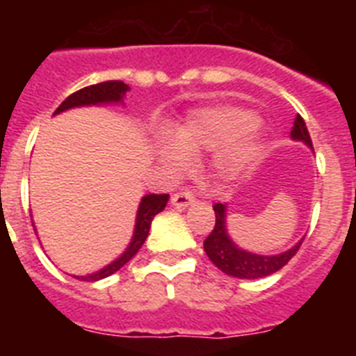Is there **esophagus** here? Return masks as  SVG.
<instances>
[{
	"label": "esophagus",
	"instance_id": "1",
	"mask_svg": "<svg viewBox=\"0 0 356 356\" xmlns=\"http://www.w3.org/2000/svg\"><path fill=\"white\" fill-rule=\"evenodd\" d=\"M171 203L175 207H178V209H185V207H188L191 203H194V194L188 193V191H180V193L172 194Z\"/></svg>",
	"mask_w": 356,
	"mask_h": 356
}]
</instances>
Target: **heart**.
Segmentation results:
<instances>
[{"label": "heart", "mask_w": 356, "mask_h": 356, "mask_svg": "<svg viewBox=\"0 0 356 356\" xmlns=\"http://www.w3.org/2000/svg\"><path fill=\"white\" fill-rule=\"evenodd\" d=\"M216 168L222 178H235L246 171L262 151L254 112L238 106H210L188 115L172 130V140L159 144V156L172 171H184L191 159L217 149Z\"/></svg>", "instance_id": "1"}]
</instances>
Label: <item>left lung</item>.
<instances>
[{
	"label": "left lung",
	"mask_w": 356,
	"mask_h": 356,
	"mask_svg": "<svg viewBox=\"0 0 356 356\" xmlns=\"http://www.w3.org/2000/svg\"><path fill=\"white\" fill-rule=\"evenodd\" d=\"M291 137L296 140H301L307 146L312 147V139L307 130L303 118L300 114L296 115L294 127L291 130ZM213 212H216V225L213 229L210 232L209 237L203 242L205 253L209 254V259L216 264L222 273L235 278H244V280H254V278H264L273 273L280 271L289 260L298 253L301 242L300 241L294 248L282 254H273V257H264V254H254L248 253V251L241 250L232 242V238L226 234V222H225V213L226 205L222 203H216L213 205Z\"/></svg>",
	"instance_id": "1"
}]
</instances>
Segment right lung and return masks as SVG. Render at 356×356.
Instances as JSON below:
<instances>
[{"label": "right lung", "mask_w": 356, "mask_h": 356, "mask_svg": "<svg viewBox=\"0 0 356 356\" xmlns=\"http://www.w3.org/2000/svg\"><path fill=\"white\" fill-rule=\"evenodd\" d=\"M128 89H130V87H128L124 81H119V80H108V81H102V83L89 85V87H83V89L76 90V92H72L71 96L65 97L64 102H62V105L55 110V114H60V112H64V110L67 108H72V106L122 102V96H124V92H127ZM168 200H169V194H147V196H144L139 205V212H137V222H135L134 238H131L128 250L124 251V253H122L115 262L103 267L102 271L92 273V275L89 276H74V278L83 280V282H96V280H102L110 275H114V273L119 271L124 264L130 262L135 254H137V251L143 248L144 241L147 238L153 217L165 209Z\"/></svg>", "instance_id": "add662e5"}]
</instances>
